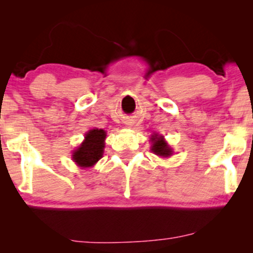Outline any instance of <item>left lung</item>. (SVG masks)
<instances>
[{"label": "left lung", "mask_w": 253, "mask_h": 253, "mask_svg": "<svg viewBox=\"0 0 253 253\" xmlns=\"http://www.w3.org/2000/svg\"><path fill=\"white\" fill-rule=\"evenodd\" d=\"M151 141H152L151 150L153 151L154 154H157L159 157H162V158H168L170 157V155H172L171 147L169 146L167 141L165 140L164 136H159L158 133L152 134Z\"/></svg>", "instance_id": "1"}]
</instances>
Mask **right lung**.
I'll return each mask as SVG.
<instances>
[{"label": "right lung", "instance_id": "obj_1", "mask_svg": "<svg viewBox=\"0 0 253 253\" xmlns=\"http://www.w3.org/2000/svg\"><path fill=\"white\" fill-rule=\"evenodd\" d=\"M106 131L92 129L85 134V139L72 153V160L81 168L93 167L102 158L105 148Z\"/></svg>", "mask_w": 253, "mask_h": 253}]
</instances>
